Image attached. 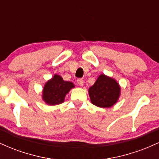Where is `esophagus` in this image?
Listing matches in <instances>:
<instances>
[{
  "label": "esophagus",
  "mask_w": 159,
  "mask_h": 159,
  "mask_svg": "<svg viewBox=\"0 0 159 159\" xmlns=\"http://www.w3.org/2000/svg\"><path fill=\"white\" fill-rule=\"evenodd\" d=\"M77 83H78V84H79L80 86H83V85H84V80L81 79V78H79V79H78Z\"/></svg>",
  "instance_id": "obj_1"
}]
</instances>
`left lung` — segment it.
<instances>
[{
    "instance_id": "left-lung-1",
    "label": "left lung",
    "mask_w": 159,
    "mask_h": 159,
    "mask_svg": "<svg viewBox=\"0 0 159 159\" xmlns=\"http://www.w3.org/2000/svg\"><path fill=\"white\" fill-rule=\"evenodd\" d=\"M91 102L100 107H111L117 102L120 87L114 78L102 74L89 89Z\"/></svg>"
}]
</instances>
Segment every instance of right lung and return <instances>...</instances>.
<instances>
[{"instance_id":"add662e5","label":"right lung","mask_w":159,"mask_h":159,"mask_svg":"<svg viewBox=\"0 0 159 159\" xmlns=\"http://www.w3.org/2000/svg\"><path fill=\"white\" fill-rule=\"evenodd\" d=\"M74 87L72 82L66 81L61 76L55 74L52 79L45 83L43 90V101L50 105L63 103L66 95Z\"/></svg>"}]
</instances>
